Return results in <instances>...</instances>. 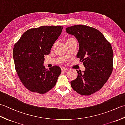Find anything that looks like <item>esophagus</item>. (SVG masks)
<instances>
[{
    "instance_id": "esophagus-1",
    "label": "esophagus",
    "mask_w": 125,
    "mask_h": 125,
    "mask_svg": "<svg viewBox=\"0 0 125 125\" xmlns=\"http://www.w3.org/2000/svg\"><path fill=\"white\" fill-rule=\"evenodd\" d=\"M61 69H62V71H66L67 70H68V68H65V67H62L61 68Z\"/></svg>"
}]
</instances>
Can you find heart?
Here are the masks:
<instances>
[{
    "label": "heart",
    "instance_id": "obj_1",
    "mask_svg": "<svg viewBox=\"0 0 125 125\" xmlns=\"http://www.w3.org/2000/svg\"><path fill=\"white\" fill-rule=\"evenodd\" d=\"M71 39V38H69V39Z\"/></svg>",
    "mask_w": 125,
    "mask_h": 125
}]
</instances>
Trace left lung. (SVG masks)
<instances>
[{
    "label": "left lung",
    "mask_w": 125,
    "mask_h": 125,
    "mask_svg": "<svg viewBox=\"0 0 125 125\" xmlns=\"http://www.w3.org/2000/svg\"><path fill=\"white\" fill-rule=\"evenodd\" d=\"M66 32L75 36L79 42L77 57L85 70H77V77L71 82L72 88L81 95H90L102 89L113 68L111 44L97 29L78 25L69 27Z\"/></svg>",
    "instance_id": "1"
}]
</instances>
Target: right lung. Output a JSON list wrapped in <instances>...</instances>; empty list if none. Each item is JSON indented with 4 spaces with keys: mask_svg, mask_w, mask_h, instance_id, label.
<instances>
[{
    "mask_svg": "<svg viewBox=\"0 0 125 125\" xmlns=\"http://www.w3.org/2000/svg\"><path fill=\"white\" fill-rule=\"evenodd\" d=\"M62 29V26H55L31 28L14 45L13 56L15 70L23 85L31 92L46 94L56 83L61 68L54 65L46 69L44 57L50 54Z\"/></svg>",
    "mask_w": 125,
    "mask_h": 125,
    "instance_id": "obj_1",
    "label": "right lung"
}]
</instances>
